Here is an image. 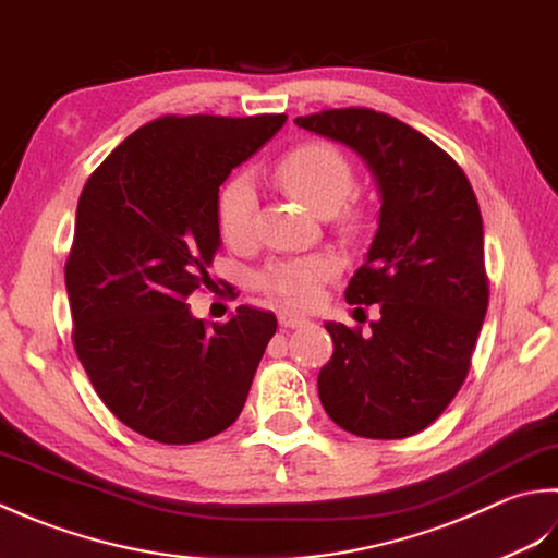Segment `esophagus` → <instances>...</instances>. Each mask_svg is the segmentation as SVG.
<instances>
[{
  "label": "esophagus",
  "mask_w": 558,
  "mask_h": 558,
  "mask_svg": "<svg viewBox=\"0 0 558 558\" xmlns=\"http://www.w3.org/2000/svg\"><path fill=\"white\" fill-rule=\"evenodd\" d=\"M279 325L281 327H291V329H295V327H303V325H308V317H303V315H295V313H279Z\"/></svg>",
  "instance_id": "34e87169"
}]
</instances>
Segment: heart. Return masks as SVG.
I'll return each instance as SVG.
<instances>
[{
    "label": "heart",
    "instance_id": "heart-1",
    "mask_svg": "<svg viewBox=\"0 0 558 558\" xmlns=\"http://www.w3.org/2000/svg\"><path fill=\"white\" fill-rule=\"evenodd\" d=\"M279 183L293 197H299L305 207L317 214H335L354 190V168L349 158L332 144L311 142L295 146L281 158L277 166ZM257 214V190L247 173H235L221 187L216 216L219 231L226 243L245 245L255 231ZM337 275V259L332 255L317 253L305 257L271 259L257 275V287L275 295L277 301L291 308L311 305L320 287Z\"/></svg>",
    "mask_w": 558,
    "mask_h": 558
}]
</instances>
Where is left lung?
Wrapping results in <instances>:
<instances>
[{
	"instance_id": "8db88e82",
	"label": "left lung",
	"mask_w": 558,
	"mask_h": 558,
	"mask_svg": "<svg viewBox=\"0 0 558 558\" xmlns=\"http://www.w3.org/2000/svg\"><path fill=\"white\" fill-rule=\"evenodd\" d=\"M293 122L354 149L383 202L366 263L344 293L351 305L378 303L380 320L368 337L325 323L335 354L317 375L320 402L354 436H414L462 388L486 315L474 190L438 144L385 112L335 108Z\"/></svg>"
}]
</instances>
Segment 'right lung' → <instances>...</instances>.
Returning <instances> with one entry per match:
<instances>
[{
  "label": "right lung",
  "mask_w": 558,
  "mask_h": 558,
  "mask_svg": "<svg viewBox=\"0 0 558 558\" xmlns=\"http://www.w3.org/2000/svg\"><path fill=\"white\" fill-rule=\"evenodd\" d=\"M287 116H163L132 132L82 190L64 265L74 349L124 426L166 446L243 412L277 317L241 305L211 327L185 303L209 287L219 187Z\"/></svg>",
  "instance_id": "1"
}]
</instances>
